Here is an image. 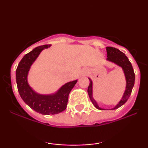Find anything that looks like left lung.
Masks as SVG:
<instances>
[{
  "label": "left lung",
  "mask_w": 148,
  "mask_h": 148,
  "mask_svg": "<svg viewBox=\"0 0 148 148\" xmlns=\"http://www.w3.org/2000/svg\"><path fill=\"white\" fill-rule=\"evenodd\" d=\"M106 52H107V60L111 61L113 63L118 64V66L121 67L123 69V72L125 73V79H126V89H125V92L120 99V101L118 103V104L115 106L114 108H111V110H115L117 108H120V106H123L127 102L130 97L131 93H132V89L134 86V81H135V74H134L133 67H132V63L129 60L128 58H127L125 54L120 51V50L114 47H106ZM90 80V84L88 88V93L89 95L90 99L92 103H93L95 108L99 110H105L103 108H100L97 103V101L94 99L92 97V82L91 79Z\"/></svg>",
  "instance_id": "8db88e82"
}]
</instances>
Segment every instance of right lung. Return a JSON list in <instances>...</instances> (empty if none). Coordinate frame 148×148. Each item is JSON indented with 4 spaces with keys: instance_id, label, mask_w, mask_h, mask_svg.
Wrapping results in <instances>:
<instances>
[{
    "instance_id": "add662e5",
    "label": "right lung",
    "mask_w": 148,
    "mask_h": 148,
    "mask_svg": "<svg viewBox=\"0 0 148 148\" xmlns=\"http://www.w3.org/2000/svg\"><path fill=\"white\" fill-rule=\"evenodd\" d=\"M50 46H40L25 54L16 70V84L21 99L32 109L43 115H54L64 111L67 108L69 92L77 82V80H75L67 83L52 95L38 94L30 88L27 80L30 67L42 51Z\"/></svg>"
}]
</instances>
